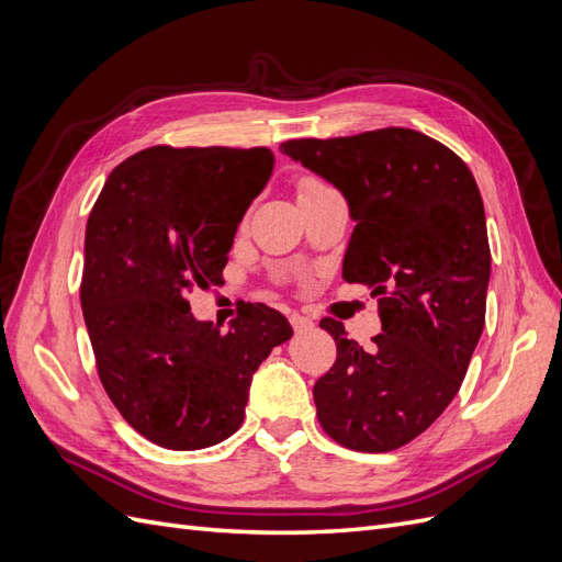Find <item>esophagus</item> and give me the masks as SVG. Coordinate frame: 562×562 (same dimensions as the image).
I'll return each instance as SVG.
<instances>
[{"label": "esophagus", "mask_w": 562, "mask_h": 562, "mask_svg": "<svg viewBox=\"0 0 562 562\" xmlns=\"http://www.w3.org/2000/svg\"><path fill=\"white\" fill-rule=\"evenodd\" d=\"M288 321H291V326H293L295 333H302V330H307V328L314 326V321H312L310 316L300 314V312H291V314H288Z\"/></svg>", "instance_id": "obj_1"}]
</instances>
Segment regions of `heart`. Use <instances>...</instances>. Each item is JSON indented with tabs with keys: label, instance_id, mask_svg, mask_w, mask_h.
Masks as SVG:
<instances>
[{
	"label": "heart",
	"instance_id": "1",
	"mask_svg": "<svg viewBox=\"0 0 562 562\" xmlns=\"http://www.w3.org/2000/svg\"><path fill=\"white\" fill-rule=\"evenodd\" d=\"M326 187H330L328 182H323L321 178H314V176H304L300 182H297V194L302 192H316V190H326Z\"/></svg>",
	"mask_w": 562,
	"mask_h": 562
}]
</instances>
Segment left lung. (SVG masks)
I'll use <instances>...</instances> for the list:
<instances>
[{
  "label": "left lung",
  "mask_w": 562,
  "mask_h": 562,
  "mask_svg": "<svg viewBox=\"0 0 562 562\" xmlns=\"http://www.w3.org/2000/svg\"><path fill=\"white\" fill-rule=\"evenodd\" d=\"M281 151L345 194L356 227L342 277L378 297L372 349L321 318L337 359L314 384L316 417L335 443L389 452L427 431L457 396L485 326L490 244L469 166L413 128L300 138Z\"/></svg>",
  "instance_id": "8db88e82"
}]
</instances>
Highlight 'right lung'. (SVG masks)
Returning a JSON list of instances; mask_svg holds the SVG:
<instances>
[{"label": "right lung", "mask_w": 562, "mask_h": 562, "mask_svg": "<svg viewBox=\"0 0 562 562\" xmlns=\"http://www.w3.org/2000/svg\"><path fill=\"white\" fill-rule=\"evenodd\" d=\"M269 147L155 145L110 173L83 241L81 310L98 378L131 427L168 450H199L241 427L252 372L293 335L267 304L220 330L190 314L194 288L223 279Z\"/></svg>", "instance_id": "obj_1"}]
</instances>
